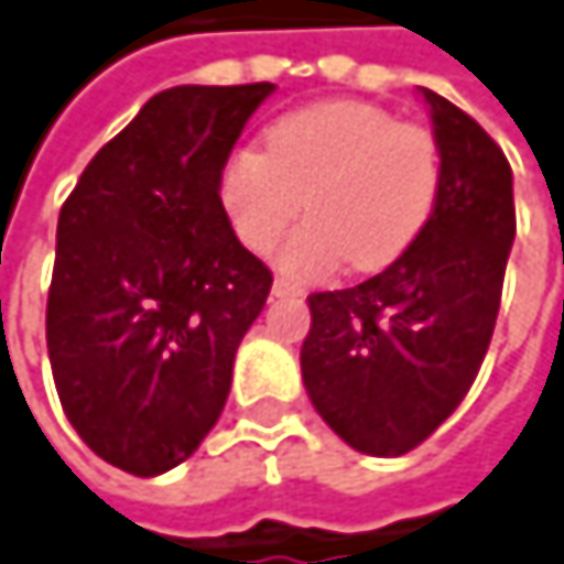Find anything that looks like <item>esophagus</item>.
<instances>
[{"mask_svg":"<svg viewBox=\"0 0 564 564\" xmlns=\"http://www.w3.org/2000/svg\"><path fill=\"white\" fill-rule=\"evenodd\" d=\"M303 283L290 281V278H274V296H300Z\"/></svg>","mask_w":564,"mask_h":564,"instance_id":"1","label":"esophagus"}]
</instances>
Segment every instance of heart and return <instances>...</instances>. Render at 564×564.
Segmentation results:
<instances>
[{"instance_id":"b5f03b06","label":"heart","mask_w":564,"mask_h":564,"mask_svg":"<svg viewBox=\"0 0 564 564\" xmlns=\"http://www.w3.org/2000/svg\"><path fill=\"white\" fill-rule=\"evenodd\" d=\"M441 147L362 100H323L271 123L261 150H235L218 172L221 205L238 238L264 251L303 208L313 212L274 248L290 274H329L398 261L434 215Z\"/></svg>"}]
</instances>
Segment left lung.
Listing matches in <instances>:
<instances>
[{
	"instance_id": "1",
	"label": "left lung",
	"mask_w": 564,
	"mask_h": 564,
	"mask_svg": "<svg viewBox=\"0 0 564 564\" xmlns=\"http://www.w3.org/2000/svg\"><path fill=\"white\" fill-rule=\"evenodd\" d=\"M441 147V195L414 245L382 274L310 293L300 349L319 417L356 451L398 457L470 392L500 313L516 238L512 170L494 137L421 87Z\"/></svg>"
}]
</instances>
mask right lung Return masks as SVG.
Here are the masks:
<instances>
[{
	"label": "right lung",
	"mask_w": 564,
	"mask_h": 564,
	"mask_svg": "<svg viewBox=\"0 0 564 564\" xmlns=\"http://www.w3.org/2000/svg\"><path fill=\"white\" fill-rule=\"evenodd\" d=\"M274 84L170 87L87 163L57 215L48 359L107 464L156 477L215 427L271 271L228 221L218 172Z\"/></svg>",
	"instance_id": "1"
}]
</instances>
